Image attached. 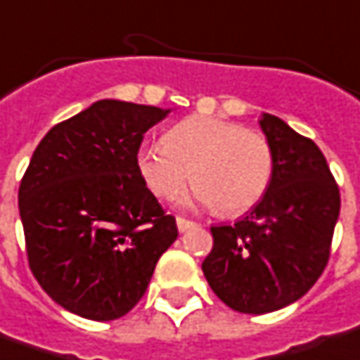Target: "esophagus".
Returning <instances> with one entry per match:
<instances>
[{
    "instance_id": "1",
    "label": "esophagus",
    "mask_w": 360,
    "mask_h": 360,
    "mask_svg": "<svg viewBox=\"0 0 360 360\" xmlns=\"http://www.w3.org/2000/svg\"><path fill=\"white\" fill-rule=\"evenodd\" d=\"M195 227V223L193 221H189V219H183V217H177V229L181 231V233H185V231H189Z\"/></svg>"
}]
</instances>
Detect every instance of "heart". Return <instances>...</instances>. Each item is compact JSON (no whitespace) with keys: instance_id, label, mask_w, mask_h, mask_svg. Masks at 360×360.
I'll list each match as a JSON object with an SVG mask.
<instances>
[{"instance_id":"1","label":"heart","mask_w":360,"mask_h":360,"mask_svg":"<svg viewBox=\"0 0 360 360\" xmlns=\"http://www.w3.org/2000/svg\"><path fill=\"white\" fill-rule=\"evenodd\" d=\"M135 165L159 199L177 197L191 179L193 201L239 215L263 199L273 177V149L261 133L217 117H187L161 145L137 151Z\"/></svg>"}]
</instances>
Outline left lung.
Wrapping results in <instances>:
<instances>
[{
	"instance_id": "1",
	"label": "left lung",
	"mask_w": 360,
	"mask_h": 360,
	"mask_svg": "<svg viewBox=\"0 0 360 360\" xmlns=\"http://www.w3.org/2000/svg\"><path fill=\"white\" fill-rule=\"evenodd\" d=\"M259 125L273 149L269 189L235 225L211 227L213 249L201 265L219 299L247 315L279 311L315 285L341 211L339 187L315 141L269 113Z\"/></svg>"
}]
</instances>
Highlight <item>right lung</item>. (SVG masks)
Wrapping results in <instances>:
<instances>
[{
    "label": "right lung",
    "mask_w": 360,
    "mask_h": 360,
    "mask_svg": "<svg viewBox=\"0 0 360 360\" xmlns=\"http://www.w3.org/2000/svg\"><path fill=\"white\" fill-rule=\"evenodd\" d=\"M171 109L101 99L57 123L19 185L33 277L69 313L113 321L139 303L177 239L139 177L143 135Z\"/></svg>",
    "instance_id": "obj_1"
}]
</instances>
